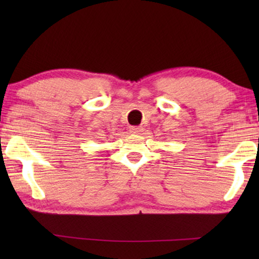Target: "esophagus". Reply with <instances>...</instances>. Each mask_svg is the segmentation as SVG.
I'll return each mask as SVG.
<instances>
[{
	"instance_id": "obj_1",
	"label": "esophagus",
	"mask_w": 259,
	"mask_h": 259,
	"mask_svg": "<svg viewBox=\"0 0 259 259\" xmlns=\"http://www.w3.org/2000/svg\"><path fill=\"white\" fill-rule=\"evenodd\" d=\"M130 132L132 134H141L144 132L143 126H136V127H131Z\"/></svg>"
}]
</instances>
